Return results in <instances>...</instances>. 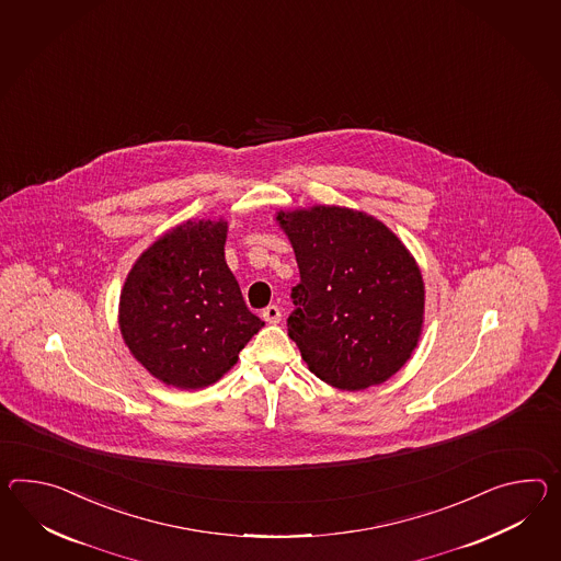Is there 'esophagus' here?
I'll use <instances>...</instances> for the list:
<instances>
[{
	"instance_id": "esophagus-1",
	"label": "esophagus",
	"mask_w": 561,
	"mask_h": 561,
	"mask_svg": "<svg viewBox=\"0 0 561 561\" xmlns=\"http://www.w3.org/2000/svg\"><path fill=\"white\" fill-rule=\"evenodd\" d=\"M263 320L270 322V324H277V322L282 320V310H279L277 306H267V308L263 310Z\"/></svg>"
}]
</instances>
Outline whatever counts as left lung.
Segmentation results:
<instances>
[{"mask_svg": "<svg viewBox=\"0 0 561 561\" xmlns=\"http://www.w3.org/2000/svg\"><path fill=\"white\" fill-rule=\"evenodd\" d=\"M300 267L289 339L318 379L360 391L393 377L424 330L425 286L385 222L346 206L275 213Z\"/></svg>", "mask_w": 561, "mask_h": 561, "instance_id": "left-lung-1", "label": "left lung"}]
</instances>
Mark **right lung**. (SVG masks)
Listing matches in <instances>:
<instances>
[{"instance_id":"add662e5","label":"right lung","mask_w":561,"mask_h":561,"mask_svg":"<svg viewBox=\"0 0 561 561\" xmlns=\"http://www.w3.org/2000/svg\"><path fill=\"white\" fill-rule=\"evenodd\" d=\"M227 231L225 219L184 220L125 277L117 316L125 346L168 387L191 391L219 381L265 327L225 261Z\"/></svg>"}]
</instances>
